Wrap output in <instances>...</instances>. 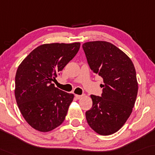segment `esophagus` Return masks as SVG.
<instances>
[{"instance_id":"obj_1","label":"esophagus","mask_w":155,"mask_h":155,"mask_svg":"<svg viewBox=\"0 0 155 155\" xmlns=\"http://www.w3.org/2000/svg\"><path fill=\"white\" fill-rule=\"evenodd\" d=\"M83 96H84V95H75V97L78 100L82 98Z\"/></svg>"}]
</instances>
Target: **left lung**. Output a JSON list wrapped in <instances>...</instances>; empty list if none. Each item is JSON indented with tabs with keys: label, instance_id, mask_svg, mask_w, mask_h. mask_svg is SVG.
Returning a JSON list of instances; mask_svg holds the SVG:
<instances>
[{
	"label": "left lung",
	"instance_id": "1",
	"mask_svg": "<svg viewBox=\"0 0 155 155\" xmlns=\"http://www.w3.org/2000/svg\"><path fill=\"white\" fill-rule=\"evenodd\" d=\"M93 72L103 78L101 97L91 95L93 106L86 112L92 129L109 136L120 129L133 111L138 84L134 63L112 43L96 41L83 44Z\"/></svg>",
	"mask_w": 155,
	"mask_h": 155
}]
</instances>
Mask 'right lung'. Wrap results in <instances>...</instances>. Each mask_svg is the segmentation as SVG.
<instances>
[{"label":"right lung","mask_w":155,"mask_h":155,"mask_svg":"<svg viewBox=\"0 0 155 155\" xmlns=\"http://www.w3.org/2000/svg\"><path fill=\"white\" fill-rule=\"evenodd\" d=\"M81 43H46L24 59L15 75V99L32 128L49 132L62 124L74 95L53 82L79 50Z\"/></svg>","instance_id":"add662e5"}]
</instances>
